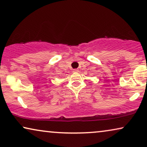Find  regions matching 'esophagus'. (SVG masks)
Returning a JSON list of instances; mask_svg holds the SVG:
<instances>
[{
	"label": "esophagus",
	"mask_w": 147,
	"mask_h": 147,
	"mask_svg": "<svg viewBox=\"0 0 147 147\" xmlns=\"http://www.w3.org/2000/svg\"><path fill=\"white\" fill-rule=\"evenodd\" d=\"M73 71L74 72H78L79 71V70H78V69H73Z\"/></svg>",
	"instance_id": "34e87169"
}]
</instances>
